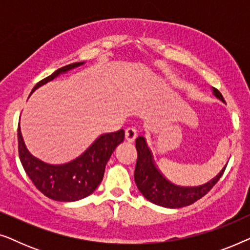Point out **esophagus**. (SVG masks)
Returning a JSON list of instances; mask_svg holds the SVG:
<instances>
[{
  "label": "esophagus",
  "mask_w": 250,
  "mask_h": 250,
  "mask_svg": "<svg viewBox=\"0 0 250 250\" xmlns=\"http://www.w3.org/2000/svg\"><path fill=\"white\" fill-rule=\"evenodd\" d=\"M138 136V133H136V129L134 127H128L125 131V139L127 142H133Z\"/></svg>",
  "instance_id": "34e87169"
}]
</instances>
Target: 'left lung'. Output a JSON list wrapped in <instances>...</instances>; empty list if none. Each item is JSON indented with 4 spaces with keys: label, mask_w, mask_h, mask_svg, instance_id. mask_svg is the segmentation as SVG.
I'll return each instance as SVG.
<instances>
[{
    "label": "left lung",
    "mask_w": 250,
    "mask_h": 250,
    "mask_svg": "<svg viewBox=\"0 0 250 250\" xmlns=\"http://www.w3.org/2000/svg\"><path fill=\"white\" fill-rule=\"evenodd\" d=\"M213 94L218 100L224 99L220 91L211 87ZM138 159L134 170V181L136 187L143 196L152 204L166 208H181L196 203L200 198L210 191L223 174L225 166L214 179L200 186H177L167 180L163 173L157 168L152 158L151 150L146 145L145 136H139L135 141Z\"/></svg>",
    "instance_id": "left-lung-1"
}]
</instances>
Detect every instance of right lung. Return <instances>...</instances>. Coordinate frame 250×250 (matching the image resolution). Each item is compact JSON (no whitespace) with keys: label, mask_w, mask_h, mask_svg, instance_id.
<instances>
[{"label":"right lung","mask_w":250,"mask_h":250,"mask_svg":"<svg viewBox=\"0 0 250 250\" xmlns=\"http://www.w3.org/2000/svg\"><path fill=\"white\" fill-rule=\"evenodd\" d=\"M75 62L54 71L34 86L32 93L60 75L84 64ZM124 129L105 133L99 136L85 151L69 163L53 165L36 158L28 151L18 127L19 158L23 169L37 189L50 199L57 201H77L94 192L104 179V168L116 146L124 141Z\"/></svg>","instance_id":"obj_1"}]
</instances>
